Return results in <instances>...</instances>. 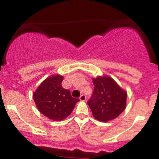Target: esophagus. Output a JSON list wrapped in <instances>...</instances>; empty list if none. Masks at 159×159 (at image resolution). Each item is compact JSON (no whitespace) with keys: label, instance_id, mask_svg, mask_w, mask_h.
<instances>
[{"label":"esophagus","instance_id":"obj_1","mask_svg":"<svg viewBox=\"0 0 159 159\" xmlns=\"http://www.w3.org/2000/svg\"><path fill=\"white\" fill-rule=\"evenodd\" d=\"M86 98H87V97H86L85 95H84V94H82L81 96L79 97V99L81 100V101H85Z\"/></svg>","mask_w":159,"mask_h":159}]
</instances>
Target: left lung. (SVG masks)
I'll return each instance as SVG.
<instances>
[{"label": "left lung", "instance_id": "8db88e82", "mask_svg": "<svg viewBox=\"0 0 159 159\" xmlns=\"http://www.w3.org/2000/svg\"><path fill=\"white\" fill-rule=\"evenodd\" d=\"M94 90L87 102L93 116L99 121L115 119L125 110L127 93L112 78L98 77L93 79Z\"/></svg>", "mask_w": 159, "mask_h": 159}]
</instances>
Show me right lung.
Returning a JSON list of instances; mask_svg holds the SVG:
<instances>
[{
	"mask_svg": "<svg viewBox=\"0 0 159 159\" xmlns=\"http://www.w3.org/2000/svg\"><path fill=\"white\" fill-rule=\"evenodd\" d=\"M63 76L46 78L34 93V99L40 112L54 121L62 120L73 111L78 98L72 97L70 91L62 87Z\"/></svg>",
	"mask_w": 159,
	"mask_h": 159,
	"instance_id": "right-lung-1",
	"label": "right lung"
}]
</instances>
